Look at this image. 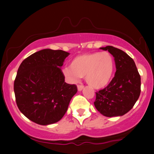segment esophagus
I'll return each instance as SVG.
<instances>
[{
    "label": "esophagus",
    "instance_id": "1",
    "mask_svg": "<svg viewBox=\"0 0 154 154\" xmlns=\"http://www.w3.org/2000/svg\"><path fill=\"white\" fill-rule=\"evenodd\" d=\"M83 88H84V86L83 85H78V90H79V91H81V90H83Z\"/></svg>",
    "mask_w": 154,
    "mask_h": 154
}]
</instances>
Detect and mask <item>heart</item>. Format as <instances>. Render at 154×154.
Returning <instances> with one entry per match:
<instances>
[{
	"label": "heart",
	"instance_id": "1",
	"mask_svg": "<svg viewBox=\"0 0 154 154\" xmlns=\"http://www.w3.org/2000/svg\"><path fill=\"white\" fill-rule=\"evenodd\" d=\"M115 70V62L109 52H95L78 55L65 67L63 74L69 81L75 83L79 77L85 76L88 85L101 89L108 85Z\"/></svg>",
	"mask_w": 154,
	"mask_h": 154
}]
</instances>
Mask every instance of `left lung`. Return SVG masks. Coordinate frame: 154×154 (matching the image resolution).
Masks as SVG:
<instances>
[{
    "label": "left lung",
    "mask_w": 154,
    "mask_h": 154,
    "mask_svg": "<svg viewBox=\"0 0 154 154\" xmlns=\"http://www.w3.org/2000/svg\"><path fill=\"white\" fill-rule=\"evenodd\" d=\"M100 49L112 54L116 71L108 86L96 92L94 106L104 116H121L133 107L140 97V73L134 60L123 50L109 45Z\"/></svg>",
    "instance_id": "obj_1"
}]
</instances>
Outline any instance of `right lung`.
Listing matches in <instances>:
<instances>
[{"label": "right lung", "mask_w": 154, "mask_h": 154, "mask_svg": "<svg viewBox=\"0 0 154 154\" xmlns=\"http://www.w3.org/2000/svg\"><path fill=\"white\" fill-rule=\"evenodd\" d=\"M69 53L43 49L23 61L14 83L19 109L30 121L48 125L60 121L71 98L77 92L75 85L64 81L61 68Z\"/></svg>", "instance_id": "obj_1"}]
</instances>
